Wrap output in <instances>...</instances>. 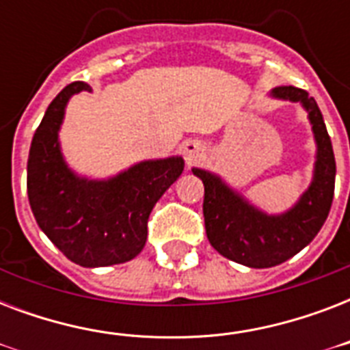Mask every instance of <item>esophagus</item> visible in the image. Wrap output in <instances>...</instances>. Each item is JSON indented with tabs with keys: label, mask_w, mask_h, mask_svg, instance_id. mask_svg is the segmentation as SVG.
Returning <instances> with one entry per match:
<instances>
[{
	"label": "esophagus",
	"mask_w": 350,
	"mask_h": 350,
	"mask_svg": "<svg viewBox=\"0 0 350 350\" xmlns=\"http://www.w3.org/2000/svg\"><path fill=\"white\" fill-rule=\"evenodd\" d=\"M203 150H205V145H203L202 142H198V139H185L180 147L181 156L185 158V161L189 165L194 163V161L202 156Z\"/></svg>",
	"instance_id": "obj_1"
}]
</instances>
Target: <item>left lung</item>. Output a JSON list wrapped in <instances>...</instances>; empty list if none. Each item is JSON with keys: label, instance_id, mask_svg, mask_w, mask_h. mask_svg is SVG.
Here are the masks:
<instances>
[{"label": "left lung", "instance_id": "left-lung-1", "mask_svg": "<svg viewBox=\"0 0 350 350\" xmlns=\"http://www.w3.org/2000/svg\"><path fill=\"white\" fill-rule=\"evenodd\" d=\"M269 96L304 107L314 136L312 180L293 207L283 213H267L219 174L192 167V174L205 187L203 216L208 241L227 260L250 269L280 265L316 238L331 211L336 178L331 137L314 98L296 87H278Z\"/></svg>", "mask_w": 350, "mask_h": 350}]
</instances>
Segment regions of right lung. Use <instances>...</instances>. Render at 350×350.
I'll list each match as a JSON object with an SVG mask.
<instances>
[{
    "instance_id": "right-lung-1",
    "label": "right lung",
    "mask_w": 350,
    "mask_h": 350,
    "mask_svg": "<svg viewBox=\"0 0 350 350\" xmlns=\"http://www.w3.org/2000/svg\"><path fill=\"white\" fill-rule=\"evenodd\" d=\"M90 87L67 85L52 100L30 143L27 192L36 221L68 260L87 269L125 263L147 241V219L183 172L181 156L143 159L109 178L78 174L63 156L59 131L70 98Z\"/></svg>"
}]
</instances>
